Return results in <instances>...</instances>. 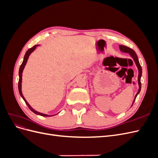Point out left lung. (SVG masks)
<instances>
[{"instance_id": "8db88e82", "label": "left lung", "mask_w": 158, "mask_h": 158, "mask_svg": "<svg viewBox=\"0 0 158 158\" xmlns=\"http://www.w3.org/2000/svg\"><path fill=\"white\" fill-rule=\"evenodd\" d=\"M119 48H120V50L122 51V52H128V53L130 54V55L132 56V58L133 59V60H135V63L137 66L138 67V85H139V89H138V92H137V94H136L135 97V99H134V101H133V103H132V105L134 103V102H135V99L137 97L138 94L140 93V90H141V82H140V78H141V76H142V67L141 66L140 64V63H139V60H138V56L136 54L135 51H134L133 49L129 48V47H127V46H125V45H119Z\"/></svg>"}]
</instances>
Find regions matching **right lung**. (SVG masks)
Masks as SVG:
<instances>
[{"label": "right lung", "instance_id": "add662e5", "mask_svg": "<svg viewBox=\"0 0 158 158\" xmlns=\"http://www.w3.org/2000/svg\"><path fill=\"white\" fill-rule=\"evenodd\" d=\"M38 45H35L33 46V47H31V48H30V49H28V50L26 51V54H25V55H24V58H23V60L22 63V64H21V66H20V69H19L18 90H19V93H20V95H21V97L23 98V100H24V102H26V105L27 106V107H29V109L31 110V111L32 112H33V113H35V114H39V115L43 116V117H51V116H53V115H48V114H45L41 113H40V112H37V111H36L35 110H34V109H33V108H31V107L30 106L29 103H28L27 102L26 100L25 99L24 97L23 96V94H22V72H23V69H24V67H25V65L26 64L27 60V59H28V57H29L31 53V52H32L33 51H34V50L35 49L36 47H37V46H38Z\"/></svg>", "mask_w": 158, "mask_h": 158}]
</instances>
